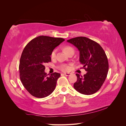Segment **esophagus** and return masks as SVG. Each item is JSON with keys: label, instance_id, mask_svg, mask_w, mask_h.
<instances>
[{"label": "esophagus", "instance_id": "1", "mask_svg": "<svg viewBox=\"0 0 126 126\" xmlns=\"http://www.w3.org/2000/svg\"><path fill=\"white\" fill-rule=\"evenodd\" d=\"M63 74L65 75V76H69L71 75L70 73H64Z\"/></svg>", "mask_w": 126, "mask_h": 126}]
</instances>
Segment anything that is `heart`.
Returning <instances> with one entry per match:
<instances>
[{
  "instance_id": "b5f03b06",
  "label": "heart",
  "mask_w": 126,
  "mask_h": 126,
  "mask_svg": "<svg viewBox=\"0 0 126 126\" xmlns=\"http://www.w3.org/2000/svg\"><path fill=\"white\" fill-rule=\"evenodd\" d=\"M64 51H65L67 54H69V53L71 51H74V49L72 48V47H70V46H66L65 47H64L63 48ZM56 51L57 50L56 49L53 50L51 54V57L52 59H54L56 57ZM69 66L67 65L66 64H62L61 65H60L59 66V69H60V70H62V71H68V70L69 69Z\"/></svg>"
}]
</instances>
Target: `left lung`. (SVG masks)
<instances>
[{
    "mask_svg": "<svg viewBox=\"0 0 126 126\" xmlns=\"http://www.w3.org/2000/svg\"><path fill=\"white\" fill-rule=\"evenodd\" d=\"M79 51V61L87 71L83 77L76 74L77 81L74 88L80 94L90 95L100 89L108 74L107 57L100 45L85 37H77L68 40Z\"/></svg>",
    "mask_w": 126,
    "mask_h": 126,
    "instance_id": "8db88e82",
    "label": "left lung"
}]
</instances>
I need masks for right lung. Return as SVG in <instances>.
<instances>
[{
  "mask_svg": "<svg viewBox=\"0 0 126 126\" xmlns=\"http://www.w3.org/2000/svg\"><path fill=\"white\" fill-rule=\"evenodd\" d=\"M64 40L62 38L40 36L24 49L19 66V76L22 85L32 96L45 98L55 90L60 74L54 72L48 76L44 65L51 62L52 51Z\"/></svg>",
  "mask_w": 126,
  "mask_h": 126,
  "instance_id": "obj_1",
  "label": "right lung"
}]
</instances>
